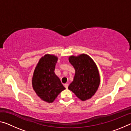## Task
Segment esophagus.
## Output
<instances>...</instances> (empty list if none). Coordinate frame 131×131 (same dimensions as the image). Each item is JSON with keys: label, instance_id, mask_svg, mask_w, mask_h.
<instances>
[{"label": "esophagus", "instance_id": "esophagus-1", "mask_svg": "<svg viewBox=\"0 0 131 131\" xmlns=\"http://www.w3.org/2000/svg\"><path fill=\"white\" fill-rule=\"evenodd\" d=\"M65 87L66 88H68V86H69V84L68 83H66V84H65Z\"/></svg>", "mask_w": 131, "mask_h": 131}]
</instances>
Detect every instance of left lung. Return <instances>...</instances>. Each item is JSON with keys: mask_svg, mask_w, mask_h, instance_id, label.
Wrapping results in <instances>:
<instances>
[{"mask_svg": "<svg viewBox=\"0 0 131 131\" xmlns=\"http://www.w3.org/2000/svg\"><path fill=\"white\" fill-rule=\"evenodd\" d=\"M69 61L75 69L73 81L69 85L72 91L81 101L91 98L100 84V76L96 64L87 54L70 56Z\"/></svg>", "mask_w": 131, "mask_h": 131, "instance_id": "8db88e82", "label": "left lung"}]
</instances>
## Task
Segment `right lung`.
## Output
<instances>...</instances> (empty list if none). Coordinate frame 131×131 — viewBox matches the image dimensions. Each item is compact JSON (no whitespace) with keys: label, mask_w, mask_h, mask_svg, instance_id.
Segmentation results:
<instances>
[{"label":"right lung","mask_w":131,"mask_h":131,"mask_svg":"<svg viewBox=\"0 0 131 131\" xmlns=\"http://www.w3.org/2000/svg\"><path fill=\"white\" fill-rule=\"evenodd\" d=\"M58 57L46 54L41 58L35 68L32 77V87L42 100L52 103L65 89L60 79L55 74Z\"/></svg>","instance_id":"add662e5"}]
</instances>
